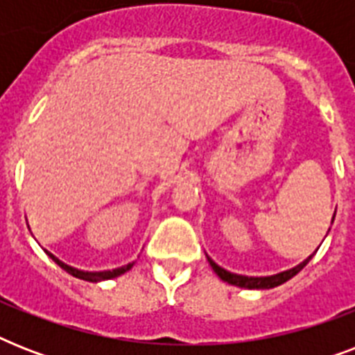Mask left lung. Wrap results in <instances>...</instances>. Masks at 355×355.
<instances>
[{"label":"left lung","instance_id":"left-lung-1","mask_svg":"<svg viewBox=\"0 0 355 355\" xmlns=\"http://www.w3.org/2000/svg\"><path fill=\"white\" fill-rule=\"evenodd\" d=\"M334 219H336V216H334ZM334 223V221H331ZM313 256V254H311ZM311 256H309L308 259H304L302 263L297 265V267H293V269L289 270H284V272H278V275H272V276H243V275H234V272H228L227 269H223V267H219V265L214 261L211 258H208V261H210L211 269L216 270V275L221 278V280L228 282V284H232V286H237V287H245V289H270V287H276V286H282L284 282L291 280L293 276L298 275L300 270L308 265V261L311 259Z\"/></svg>","mask_w":355,"mask_h":355}]
</instances>
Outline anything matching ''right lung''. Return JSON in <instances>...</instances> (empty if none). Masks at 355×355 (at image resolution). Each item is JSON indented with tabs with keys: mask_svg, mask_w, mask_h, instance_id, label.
Listing matches in <instances>:
<instances>
[{
	"mask_svg": "<svg viewBox=\"0 0 355 355\" xmlns=\"http://www.w3.org/2000/svg\"><path fill=\"white\" fill-rule=\"evenodd\" d=\"M47 252V250H46ZM49 256H51V259L55 261L57 265H60L66 272H69L71 276H75V278H80V280H86V282H101V280H110V278H116V276H121L123 272H127L130 267H132L134 263H128L125 265V267H118V269H112V270H99V272H88V270H79L75 269V267H69V265L62 263L60 259L55 258L51 252H47Z\"/></svg>",
	"mask_w": 355,
	"mask_h": 355,
	"instance_id": "add662e5",
	"label": "right lung"
}]
</instances>
